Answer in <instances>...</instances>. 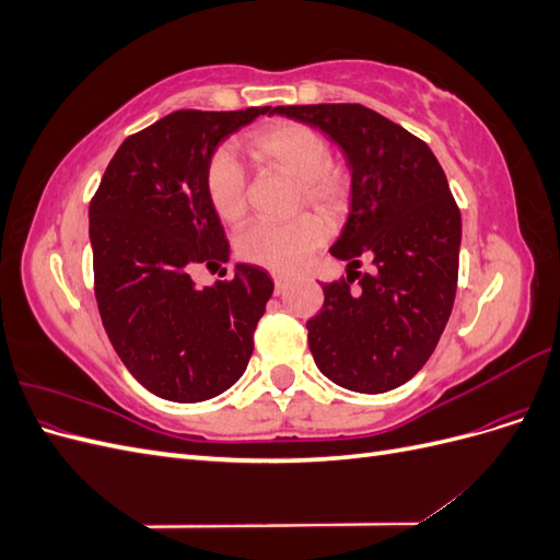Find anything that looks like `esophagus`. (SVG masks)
Returning a JSON list of instances; mask_svg holds the SVG:
<instances>
[{
    "label": "esophagus",
    "instance_id": "obj_1",
    "mask_svg": "<svg viewBox=\"0 0 560 560\" xmlns=\"http://www.w3.org/2000/svg\"><path fill=\"white\" fill-rule=\"evenodd\" d=\"M273 282H276V294H282L284 292V284H287V278L284 276H273Z\"/></svg>",
    "mask_w": 560,
    "mask_h": 560
}]
</instances>
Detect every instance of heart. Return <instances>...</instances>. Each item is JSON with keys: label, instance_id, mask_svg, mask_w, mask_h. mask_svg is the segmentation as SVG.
Masks as SVG:
<instances>
[{"label": "heart", "instance_id": "b5f03b06", "mask_svg": "<svg viewBox=\"0 0 560 560\" xmlns=\"http://www.w3.org/2000/svg\"><path fill=\"white\" fill-rule=\"evenodd\" d=\"M245 147L254 161L296 179V208L311 206L329 222L348 212L352 200L350 177L331 161V144L319 130L299 121H280L254 130ZM206 194L222 222H243L247 214V177L229 149H217L210 156ZM325 241L327 231L319 219L301 214L284 224H252L235 241V254L273 273H292Z\"/></svg>", "mask_w": 560, "mask_h": 560}]
</instances>
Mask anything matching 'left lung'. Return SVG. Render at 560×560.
I'll list each match as a JSON object with an SVG mask.
<instances>
[{
  "label": "left lung",
  "mask_w": 560,
  "mask_h": 560,
  "mask_svg": "<svg viewBox=\"0 0 560 560\" xmlns=\"http://www.w3.org/2000/svg\"><path fill=\"white\" fill-rule=\"evenodd\" d=\"M273 114L319 128L346 151L352 202L331 254L350 268L362 257L374 266L322 284L325 303L306 322L315 364L354 393H387L430 360L453 311L463 224L446 175L425 142L364 105Z\"/></svg>",
  "instance_id": "left-lung-1"
}]
</instances>
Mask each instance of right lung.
I'll return each instance as SVG.
<instances>
[{"label":"right lung","mask_w":560,"mask_h":560,"mask_svg":"<svg viewBox=\"0 0 560 560\" xmlns=\"http://www.w3.org/2000/svg\"><path fill=\"white\" fill-rule=\"evenodd\" d=\"M270 107L179 109L118 147L91 200L95 301L118 358L149 393L202 401L238 381L273 294L259 266L198 290L194 266L229 261L206 194L217 144Z\"/></svg>","instance_id":"right-lung-1"}]
</instances>
